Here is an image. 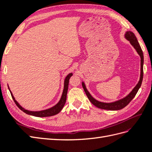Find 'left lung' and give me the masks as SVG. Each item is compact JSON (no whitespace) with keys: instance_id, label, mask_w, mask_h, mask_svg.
<instances>
[{"instance_id":"8db88e82","label":"left lung","mask_w":152,"mask_h":152,"mask_svg":"<svg viewBox=\"0 0 152 152\" xmlns=\"http://www.w3.org/2000/svg\"><path fill=\"white\" fill-rule=\"evenodd\" d=\"M125 37L127 40L129 41L131 44L132 45L134 48L136 50L137 53H138L140 56L141 58V75H140V79L138 82V83L135 86L134 89L131 93L129 94L126 97L120 100H118L117 102H115L113 103H103L98 102L96 99H95L93 96H92L90 93L87 90L86 86L84 82H82V87H83L84 90L87 96V98L89 99L90 102L93 104L96 107H98L101 109L103 110H118L124 108L129 103L131 100L134 98L136 93L138 91L140 87L141 86V83L142 81V78H143V62H144V58H143V53H142V49L140 47V45L137 40L136 37L135 36L134 34L131 31H127L126 32Z\"/></svg>"}]
</instances>
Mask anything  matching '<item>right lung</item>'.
Here are the masks:
<instances>
[{"label": "right lung", "mask_w": 152, "mask_h": 152, "mask_svg": "<svg viewBox=\"0 0 152 152\" xmlns=\"http://www.w3.org/2000/svg\"><path fill=\"white\" fill-rule=\"evenodd\" d=\"M73 75L72 73H69V74L66 77L65 79V82H64V89L63 91V94L61 96V98L59 100V102L52 108L45 110H42V111H38V112H32V111H29V110H27L24 109L20 105V104L18 103L15 100V98H14V96L11 93V91L10 89V87H8L9 89H10V91L11 93L12 98L14 100V102L16 103L17 105V107L19 108L21 110H22L23 112L26 113V114L30 115H33L35 117H50V116H53L54 115H56L58 113L60 112L62 108H63L64 105H65L66 103V94H67V91H68V83H69V80H70V78Z\"/></svg>", "instance_id": "right-lung-1"}]
</instances>
